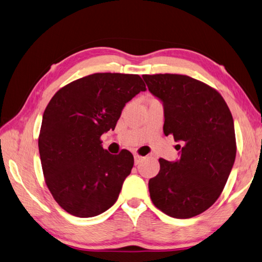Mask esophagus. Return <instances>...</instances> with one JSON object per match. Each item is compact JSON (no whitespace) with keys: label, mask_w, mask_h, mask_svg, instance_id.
<instances>
[{"label":"esophagus","mask_w":262,"mask_h":262,"mask_svg":"<svg viewBox=\"0 0 262 262\" xmlns=\"http://www.w3.org/2000/svg\"><path fill=\"white\" fill-rule=\"evenodd\" d=\"M134 159H135V165H138V163H140L143 160V157L140 156V155H135Z\"/></svg>","instance_id":"obj_1"}]
</instances>
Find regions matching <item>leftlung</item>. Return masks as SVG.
<instances>
[{"mask_svg":"<svg viewBox=\"0 0 262 262\" xmlns=\"http://www.w3.org/2000/svg\"><path fill=\"white\" fill-rule=\"evenodd\" d=\"M143 79L163 102L165 135L183 143L179 160L159 159L160 171L148 181L151 200L170 217H195L217 201L233 168L232 114L218 91L189 76L156 74Z\"/></svg>","mask_w":262,"mask_h":262,"instance_id":"left-lung-1","label":"left lung"}]
</instances>
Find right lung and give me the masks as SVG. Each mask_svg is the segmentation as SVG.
<instances>
[{"label": "right lung", "mask_w": 262, "mask_h": 262, "mask_svg": "<svg viewBox=\"0 0 262 262\" xmlns=\"http://www.w3.org/2000/svg\"><path fill=\"white\" fill-rule=\"evenodd\" d=\"M145 90L138 75L97 73L71 81L49 102L38 150L46 186L64 211L94 217L117 201L134 157L127 150L110 155L101 135L115 129L125 104Z\"/></svg>", "instance_id": "obj_1"}]
</instances>
